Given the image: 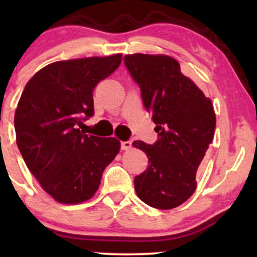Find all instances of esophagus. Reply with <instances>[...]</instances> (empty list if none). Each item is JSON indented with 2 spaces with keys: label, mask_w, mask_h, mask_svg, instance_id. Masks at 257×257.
<instances>
[{
  "label": "esophagus",
  "mask_w": 257,
  "mask_h": 257,
  "mask_svg": "<svg viewBox=\"0 0 257 257\" xmlns=\"http://www.w3.org/2000/svg\"><path fill=\"white\" fill-rule=\"evenodd\" d=\"M120 147H122V150H124V151H128V150L132 149V141H123V143L120 144Z\"/></svg>",
  "instance_id": "obj_1"
}]
</instances>
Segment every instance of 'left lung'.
<instances>
[{
	"instance_id": "1",
	"label": "left lung",
	"mask_w": 257,
	"mask_h": 257,
	"mask_svg": "<svg viewBox=\"0 0 257 257\" xmlns=\"http://www.w3.org/2000/svg\"><path fill=\"white\" fill-rule=\"evenodd\" d=\"M124 63L159 135L153 145L133 143L146 153L150 163L135 176V191L152 208H176L196 191L197 170L213 143V102L182 75L179 61L169 55L135 53L125 55Z\"/></svg>"
}]
</instances>
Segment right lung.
I'll return each instance as SVG.
<instances>
[{
  "mask_svg": "<svg viewBox=\"0 0 257 257\" xmlns=\"http://www.w3.org/2000/svg\"><path fill=\"white\" fill-rule=\"evenodd\" d=\"M122 54L55 61L25 85L14 114L17 145L41 187L61 204H79L98 191L120 150L116 138L79 131L93 116V90L120 65Z\"/></svg>",
  "mask_w": 257,
  "mask_h": 257,
  "instance_id": "obj_1",
  "label": "right lung"
}]
</instances>
